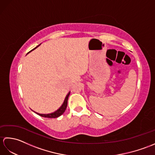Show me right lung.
<instances>
[{
	"label": "right lung",
	"instance_id": "add662e5",
	"mask_svg": "<svg viewBox=\"0 0 155 155\" xmlns=\"http://www.w3.org/2000/svg\"><path fill=\"white\" fill-rule=\"evenodd\" d=\"M39 46V45H38ZM38 46H37V47H36L35 48L32 49V50H31L30 52H31L32 51L35 50V48H37ZM69 95H70V92L68 93V94L65 97V99L64 101V103H62V104L61 105V107L58 108V110H57L56 111H54V113H49V114H40V113H37V114H38L39 116H41L42 117H46V118H57L58 117H60L61 115H62V114H63L64 113V111L66 110V108H67V102H68V97Z\"/></svg>",
	"mask_w": 155,
	"mask_h": 155
}]
</instances>
